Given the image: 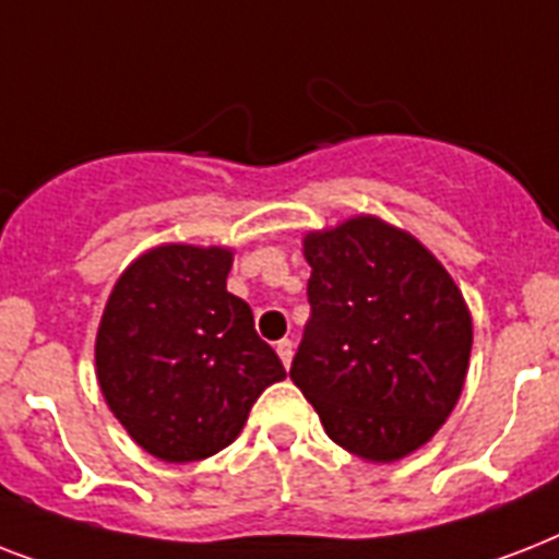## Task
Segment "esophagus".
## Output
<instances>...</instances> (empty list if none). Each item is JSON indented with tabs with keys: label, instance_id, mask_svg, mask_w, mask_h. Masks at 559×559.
<instances>
[{
	"label": "esophagus",
	"instance_id": "1",
	"mask_svg": "<svg viewBox=\"0 0 559 559\" xmlns=\"http://www.w3.org/2000/svg\"><path fill=\"white\" fill-rule=\"evenodd\" d=\"M275 350H278L281 362H284V368H289V362H293V350H296V345L289 340H281L278 345H275Z\"/></svg>",
	"mask_w": 559,
	"mask_h": 559
}]
</instances>
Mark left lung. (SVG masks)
Wrapping results in <instances>:
<instances>
[{
	"label": "left lung",
	"mask_w": 559,
	"mask_h": 559,
	"mask_svg": "<svg viewBox=\"0 0 559 559\" xmlns=\"http://www.w3.org/2000/svg\"><path fill=\"white\" fill-rule=\"evenodd\" d=\"M305 258L310 322L289 377L342 450L403 459L459 403L467 305L429 249L377 217L307 235Z\"/></svg>",
	"instance_id": "8db88e82"
}]
</instances>
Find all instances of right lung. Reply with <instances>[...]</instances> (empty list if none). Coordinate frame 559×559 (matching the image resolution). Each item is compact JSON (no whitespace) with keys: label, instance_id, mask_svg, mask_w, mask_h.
I'll list each match as a JSON object with an SVG mask.
<instances>
[{"label":"right lung","instance_id":"1","mask_svg":"<svg viewBox=\"0 0 559 559\" xmlns=\"http://www.w3.org/2000/svg\"><path fill=\"white\" fill-rule=\"evenodd\" d=\"M231 252L159 246L127 266L95 342L98 382L139 447L170 464L235 441L261 391L287 377L226 289Z\"/></svg>","mask_w":559,"mask_h":559}]
</instances>
